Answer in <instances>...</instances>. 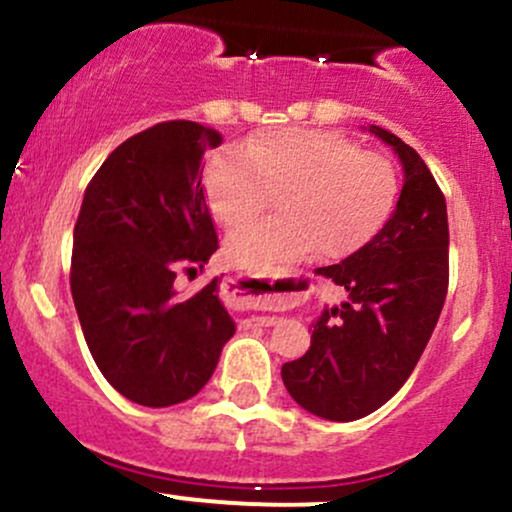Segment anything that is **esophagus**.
Returning <instances> with one entry per match:
<instances>
[{"label": "esophagus", "instance_id": "esophagus-1", "mask_svg": "<svg viewBox=\"0 0 512 512\" xmlns=\"http://www.w3.org/2000/svg\"><path fill=\"white\" fill-rule=\"evenodd\" d=\"M272 284V281H269ZM248 325H257V327H272L276 325V317L274 315H262V317H250V320H245Z\"/></svg>", "mask_w": 512, "mask_h": 512}]
</instances>
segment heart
I'll return each mask as SVG.
<instances>
[{"mask_svg":"<svg viewBox=\"0 0 512 512\" xmlns=\"http://www.w3.org/2000/svg\"><path fill=\"white\" fill-rule=\"evenodd\" d=\"M204 187L228 231L276 199V219L243 228L226 245L233 264L274 274L310 250L317 260H337L363 248L395 214L402 175L392 158L363 151L342 134L286 127L216 154Z\"/></svg>","mask_w":512,"mask_h":512,"instance_id":"obj_1","label":"heart"}]
</instances>
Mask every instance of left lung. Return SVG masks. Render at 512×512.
<instances>
[{
    "label": "left lung",
    "mask_w": 512,
    "mask_h": 512,
    "mask_svg": "<svg viewBox=\"0 0 512 512\" xmlns=\"http://www.w3.org/2000/svg\"><path fill=\"white\" fill-rule=\"evenodd\" d=\"M397 151L404 185L392 219L344 262L320 267L349 291L313 325L305 356L284 363L289 395L310 414L354 421L390 399L424 354L448 293V209L436 178L409 144L370 127Z\"/></svg>",
    "instance_id": "obj_1"
}]
</instances>
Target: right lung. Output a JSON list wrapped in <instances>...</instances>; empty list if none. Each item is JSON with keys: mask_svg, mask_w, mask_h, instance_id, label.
Here are the masks:
<instances>
[{"mask_svg": "<svg viewBox=\"0 0 512 512\" xmlns=\"http://www.w3.org/2000/svg\"><path fill=\"white\" fill-rule=\"evenodd\" d=\"M221 134L170 120L134 134L103 161L74 226L69 286L88 351L120 395L144 407L195 397L236 332L219 279L180 296L216 250L202 158Z\"/></svg>", "mask_w": 512, "mask_h": 512, "instance_id": "right-lung-1", "label": "right lung"}]
</instances>
